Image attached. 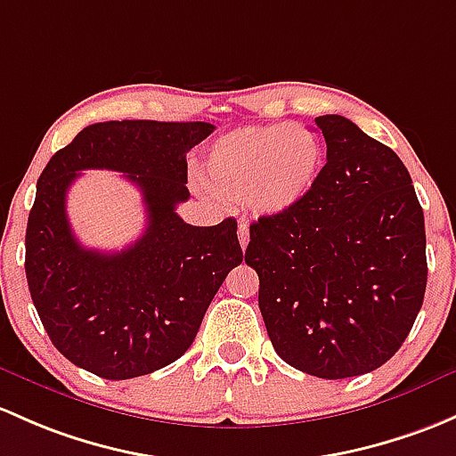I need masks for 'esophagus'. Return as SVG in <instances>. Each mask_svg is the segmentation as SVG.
<instances>
[{
  "instance_id": "1",
  "label": "esophagus",
  "mask_w": 456,
  "mask_h": 456,
  "mask_svg": "<svg viewBox=\"0 0 456 456\" xmlns=\"http://www.w3.org/2000/svg\"><path fill=\"white\" fill-rule=\"evenodd\" d=\"M238 240H240L242 251H247V244H248V227L244 223H240V229H238Z\"/></svg>"
}]
</instances>
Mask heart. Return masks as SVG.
Instances as JSON below:
<instances>
[{
    "mask_svg": "<svg viewBox=\"0 0 456 456\" xmlns=\"http://www.w3.org/2000/svg\"><path fill=\"white\" fill-rule=\"evenodd\" d=\"M325 166V146L313 128L292 124L244 126L209 148L205 176L227 203H248L265 216L290 212L308 199Z\"/></svg>",
    "mask_w": 456,
    "mask_h": 456,
    "instance_id": "1",
    "label": "heart"
}]
</instances>
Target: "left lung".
I'll return each mask as SVG.
<instances>
[{
    "label": "left lung",
    "instance_id": "obj_1",
    "mask_svg": "<svg viewBox=\"0 0 456 456\" xmlns=\"http://www.w3.org/2000/svg\"><path fill=\"white\" fill-rule=\"evenodd\" d=\"M328 161L308 199L251 224L244 262L281 361L338 380L385 365L424 304L426 232L400 157L343 115L314 119Z\"/></svg>",
    "mask_w": 456,
    "mask_h": 456
}]
</instances>
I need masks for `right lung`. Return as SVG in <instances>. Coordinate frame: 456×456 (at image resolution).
I'll use <instances>...</instances> for the list:
<instances>
[{
    "mask_svg": "<svg viewBox=\"0 0 456 456\" xmlns=\"http://www.w3.org/2000/svg\"><path fill=\"white\" fill-rule=\"evenodd\" d=\"M208 122L122 119L83 128L37 183L28 216L26 277L54 347L107 380L146 376L183 356L227 273L242 262L238 223L194 227L176 214L190 199V148ZM83 169L122 171L141 188L149 224L115 254L85 249L64 212Z\"/></svg>",
    "mask_w": 456,
    "mask_h": 456,
    "instance_id": "add662e5",
    "label": "right lung"
}]
</instances>
